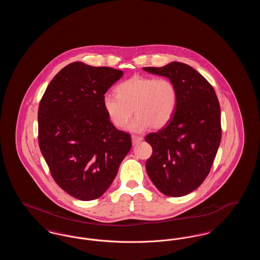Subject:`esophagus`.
<instances>
[{"label":"esophagus","mask_w":260,"mask_h":260,"mask_svg":"<svg viewBox=\"0 0 260 260\" xmlns=\"http://www.w3.org/2000/svg\"><path fill=\"white\" fill-rule=\"evenodd\" d=\"M142 140H143V138H142V137H140V136H132V141H133V144H134V145H135V144H137V143H139V142H140V141H142Z\"/></svg>","instance_id":"esophagus-1"}]
</instances>
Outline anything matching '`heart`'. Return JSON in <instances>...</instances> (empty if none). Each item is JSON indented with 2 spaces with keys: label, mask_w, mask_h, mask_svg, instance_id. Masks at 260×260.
I'll use <instances>...</instances> for the list:
<instances>
[{
  "label": "heart",
  "mask_w": 260,
  "mask_h": 260,
  "mask_svg": "<svg viewBox=\"0 0 260 260\" xmlns=\"http://www.w3.org/2000/svg\"><path fill=\"white\" fill-rule=\"evenodd\" d=\"M116 93L103 96V109L118 128H124L135 112L136 119L129 125L135 133L167 125L178 103L177 87L168 78L136 75L118 85Z\"/></svg>",
  "instance_id": "b5f03b06"
}]
</instances>
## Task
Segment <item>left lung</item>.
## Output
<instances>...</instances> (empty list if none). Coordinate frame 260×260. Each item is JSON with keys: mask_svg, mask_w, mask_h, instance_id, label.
Here are the masks:
<instances>
[{"mask_svg": "<svg viewBox=\"0 0 260 260\" xmlns=\"http://www.w3.org/2000/svg\"><path fill=\"white\" fill-rule=\"evenodd\" d=\"M143 70L169 78L177 87L173 119L145 137L153 149L146 171L162 194L181 197L197 189L210 173L221 141L219 102L210 83L187 64L171 62Z\"/></svg>", "mask_w": 260, "mask_h": 260, "instance_id": "left-lung-1", "label": "left lung"}]
</instances>
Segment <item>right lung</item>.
Here are the masks:
<instances>
[{
    "instance_id": "obj_1",
    "label": "right lung",
    "mask_w": 260,
    "mask_h": 260,
    "mask_svg": "<svg viewBox=\"0 0 260 260\" xmlns=\"http://www.w3.org/2000/svg\"><path fill=\"white\" fill-rule=\"evenodd\" d=\"M123 75L73 62L54 76L41 99L39 146L54 181L74 198L102 196L132 147L131 136L114 126L102 105Z\"/></svg>"
}]
</instances>
